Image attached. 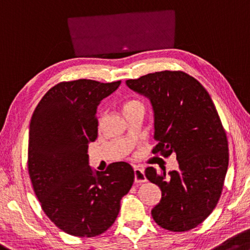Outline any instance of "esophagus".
I'll use <instances>...</instances> for the list:
<instances>
[{
	"label": "esophagus",
	"instance_id": "34e87169",
	"mask_svg": "<svg viewBox=\"0 0 250 250\" xmlns=\"http://www.w3.org/2000/svg\"><path fill=\"white\" fill-rule=\"evenodd\" d=\"M134 182L137 184H142V182L146 181V178L145 176V170L139 167H134Z\"/></svg>",
	"mask_w": 250,
	"mask_h": 250
}]
</instances>
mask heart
Segmentation results:
<instances>
[{
	"label": "heart",
	"mask_w": 250,
	"mask_h": 250,
	"mask_svg": "<svg viewBox=\"0 0 250 250\" xmlns=\"http://www.w3.org/2000/svg\"><path fill=\"white\" fill-rule=\"evenodd\" d=\"M140 104V102H138V101H136V100H131V101L126 102V104H125V109L129 108V106H132V105H134V104Z\"/></svg>",
	"instance_id": "heart-1"
}]
</instances>
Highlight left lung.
<instances>
[{
	"instance_id": "8db88e82",
	"label": "left lung",
	"mask_w": 250,
	"mask_h": 250,
	"mask_svg": "<svg viewBox=\"0 0 250 250\" xmlns=\"http://www.w3.org/2000/svg\"><path fill=\"white\" fill-rule=\"evenodd\" d=\"M125 83L152 104L158 142L152 152L176 153L179 164L168 173L145 170L146 179L161 189L152 218L167 230H190L215 209L227 173L228 141L216 106L201 83L182 71L149 73Z\"/></svg>"
}]
</instances>
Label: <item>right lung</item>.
Segmentation results:
<instances>
[{"label":"right lung","mask_w":250,"mask_h":250,"mask_svg":"<svg viewBox=\"0 0 250 250\" xmlns=\"http://www.w3.org/2000/svg\"><path fill=\"white\" fill-rule=\"evenodd\" d=\"M120 83L60 82L31 119L27 167L33 190L45 215L69 235L104 232L133 184L134 171L126 162H113L105 171L89 166L88 145L98 137L97 108Z\"/></svg>","instance_id":"right-lung-1"}]
</instances>
